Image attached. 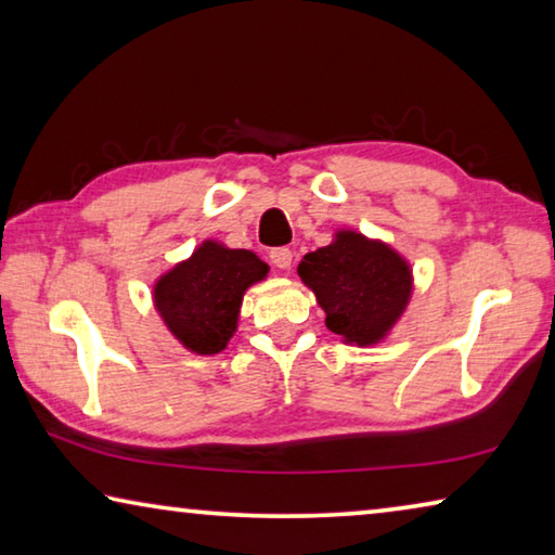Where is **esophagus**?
<instances>
[{
    "instance_id": "1",
    "label": "esophagus",
    "mask_w": 555,
    "mask_h": 555,
    "mask_svg": "<svg viewBox=\"0 0 555 555\" xmlns=\"http://www.w3.org/2000/svg\"><path fill=\"white\" fill-rule=\"evenodd\" d=\"M271 264L281 271H288L291 269V261H294V251L286 249V247H279V249H271Z\"/></svg>"
}]
</instances>
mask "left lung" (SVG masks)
Returning <instances> with one entry per match:
<instances>
[{
    "instance_id": "left-lung-1",
    "label": "left lung",
    "mask_w": 555,
    "mask_h": 555,
    "mask_svg": "<svg viewBox=\"0 0 555 555\" xmlns=\"http://www.w3.org/2000/svg\"><path fill=\"white\" fill-rule=\"evenodd\" d=\"M298 276L325 311V325L343 343H382L406 311L411 264L382 240L357 230H337L333 242L300 259Z\"/></svg>"
}]
</instances>
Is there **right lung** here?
Instances as JSON below:
<instances>
[{
  "label": "right lung",
  "mask_w": 555,
  "mask_h": 555,
  "mask_svg": "<svg viewBox=\"0 0 555 555\" xmlns=\"http://www.w3.org/2000/svg\"><path fill=\"white\" fill-rule=\"evenodd\" d=\"M269 267L255 251L205 240L191 257L156 279L154 306L164 325L195 354H218L237 331L244 291Z\"/></svg>",
  "instance_id": "add662e5"
}]
</instances>
